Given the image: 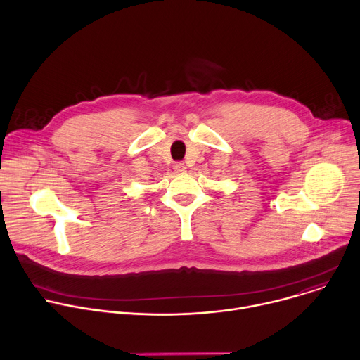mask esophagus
I'll return each instance as SVG.
<instances>
[{"mask_svg": "<svg viewBox=\"0 0 360 360\" xmlns=\"http://www.w3.org/2000/svg\"><path fill=\"white\" fill-rule=\"evenodd\" d=\"M174 169H175V172H185L186 167H185L184 162H175L174 164Z\"/></svg>", "mask_w": 360, "mask_h": 360, "instance_id": "esophagus-1", "label": "esophagus"}]
</instances>
